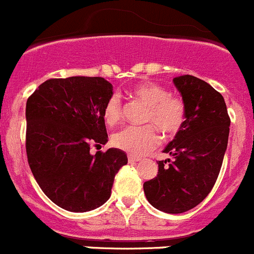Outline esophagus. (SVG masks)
Listing matches in <instances>:
<instances>
[{
  "label": "esophagus",
  "mask_w": 254,
  "mask_h": 254,
  "mask_svg": "<svg viewBox=\"0 0 254 254\" xmlns=\"http://www.w3.org/2000/svg\"><path fill=\"white\" fill-rule=\"evenodd\" d=\"M140 160V158H138V157H134V155H128V162L129 163H135V162H139Z\"/></svg>",
  "instance_id": "esophagus-1"
}]
</instances>
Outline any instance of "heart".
Instances as JSON below:
<instances>
[{
	"label": "heart",
	"mask_w": 254,
	"mask_h": 254,
	"mask_svg": "<svg viewBox=\"0 0 254 254\" xmlns=\"http://www.w3.org/2000/svg\"><path fill=\"white\" fill-rule=\"evenodd\" d=\"M130 97L147 106L143 122L145 126H129L119 130L112 143L119 149L133 155H143L159 143L160 130L167 138L174 137L184 127L187 105L180 96L169 94L168 89L153 81H140L129 90ZM124 116V105L117 96L107 99L104 106V119L109 126H115ZM157 127L156 130L155 128Z\"/></svg>",
	"instance_id": "1"
}]
</instances>
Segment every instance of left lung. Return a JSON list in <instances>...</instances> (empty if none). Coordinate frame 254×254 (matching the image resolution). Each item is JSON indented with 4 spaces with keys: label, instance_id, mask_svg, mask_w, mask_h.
I'll use <instances>...</instances> for the list:
<instances>
[{
    "label": "left lung",
    "instance_id": "1",
    "mask_svg": "<svg viewBox=\"0 0 254 254\" xmlns=\"http://www.w3.org/2000/svg\"><path fill=\"white\" fill-rule=\"evenodd\" d=\"M187 105L184 127L164 153L174 159L159 160L158 174L143 184L145 197L168 213L197 206L212 190L225 157L231 120L222 95L192 75L173 79Z\"/></svg>",
    "mask_w": 254,
    "mask_h": 254
}]
</instances>
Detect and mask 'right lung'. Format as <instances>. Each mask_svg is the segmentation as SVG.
<instances>
[{
	"label": "right lung",
	"mask_w": 254,
	"mask_h": 254,
	"mask_svg": "<svg viewBox=\"0 0 254 254\" xmlns=\"http://www.w3.org/2000/svg\"><path fill=\"white\" fill-rule=\"evenodd\" d=\"M112 85L104 77L49 79L28 97L26 152L42 191L62 209L85 212L109 200L115 175L127 155L111 148L91 154L109 139L104 106Z\"/></svg>",
	"instance_id": "add662e5"
}]
</instances>
